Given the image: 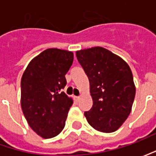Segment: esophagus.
I'll list each match as a JSON object with an SVG mask.
<instances>
[{"label":"esophagus","instance_id":"34e87169","mask_svg":"<svg viewBox=\"0 0 156 156\" xmlns=\"http://www.w3.org/2000/svg\"><path fill=\"white\" fill-rule=\"evenodd\" d=\"M75 101H79L81 100V97H80V96H75Z\"/></svg>","mask_w":156,"mask_h":156}]
</instances>
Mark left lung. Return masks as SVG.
<instances>
[{
  "mask_svg": "<svg viewBox=\"0 0 156 156\" xmlns=\"http://www.w3.org/2000/svg\"><path fill=\"white\" fill-rule=\"evenodd\" d=\"M90 86L93 106L84 113L97 131H116L129 117L135 96L132 71L122 58L101 47L76 51Z\"/></svg>",
  "mask_w": 156,
  "mask_h": 156,
  "instance_id": "8db88e82",
  "label": "left lung"
}]
</instances>
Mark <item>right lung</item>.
Segmentation results:
<instances>
[{"instance_id": "1", "label": "right lung", "mask_w": 156, "mask_h": 156, "mask_svg": "<svg viewBox=\"0 0 156 156\" xmlns=\"http://www.w3.org/2000/svg\"><path fill=\"white\" fill-rule=\"evenodd\" d=\"M73 52L48 48L31 60L21 81V106L29 127L49 139L64 129L73 99L62 89L73 64Z\"/></svg>"}]
</instances>
